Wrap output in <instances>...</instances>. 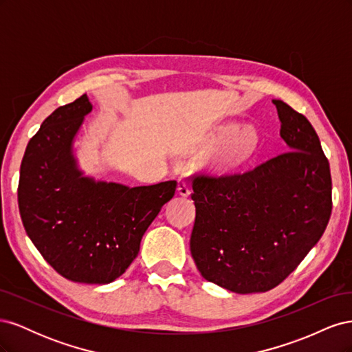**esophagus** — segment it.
<instances>
[{
	"instance_id": "esophagus-1",
	"label": "esophagus",
	"mask_w": 352,
	"mask_h": 352,
	"mask_svg": "<svg viewBox=\"0 0 352 352\" xmlns=\"http://www.w3.org/2000/svg\"><path fill=\"white\" fill-rule=\"evenodd\" d=\"M177 192L182 197H189L190 195V186L189 182L184 177L177 179Z\"/></svg>"
}]
</instances>
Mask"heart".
Wrapping results in <instances>:
<instances>
[{
    "label": "heart",
    "instance_id": "obj_1",
    "mask_svg": "<svg viewBox=\"0 0 352 352\" xmlns=\"http://www.w3.org/2000/svg\"><path fill=\"white\" fill-rule=\"evenodd\" d=\"M257 144L258 132L251 126L242 127V129H238L232 133L225 148V153H223V157L229 163L239 162V160L248 157L257 148Z\"/></svg>",
    "mask_w": 352,
    "mask_h": 352
}]
</instances>
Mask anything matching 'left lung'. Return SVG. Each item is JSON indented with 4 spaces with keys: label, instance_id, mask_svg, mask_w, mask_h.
I'll return each instance as SVG.
<instances>
[{
    "label": "left lung",
    "instance_id": "left-lung-1",
    "mask_svg": "<svg viewBox=\"0 0 352 352\" xmlns=\"http://www.w3.org/2000/svg\"><path fill=\"white\" fill-rule=\"evenodd\" d=\"M273 104L289 151L242 173L190 176V254L202 278L236 294L282 283L332 214V177L314 127L286 102Z\"/></svg>",
    "mask_w": 352,
    "mask_h": 352
}]
</instances>
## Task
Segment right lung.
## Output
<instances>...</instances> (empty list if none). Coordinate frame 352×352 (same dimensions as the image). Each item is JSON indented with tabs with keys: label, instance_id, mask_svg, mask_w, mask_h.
<instances>
[{
	"label": "right lung",
	"instance_id": "obj_1",
	"mask_svg": "<svg viewBox=\"0 0 352 352\" xmlns=\"http://www.w3.org/2000/svg\"><path fill=\"white\" fill-rule=\"evenodd\" d=\"M91 110L83 94L47 117L26 146L17 199L28 236L52 269L72 282L105 285L138 257L177 184L127 188L83 177L72 142Z\"/></svg>",
	"mask_w": 352,
	"mask_h": 352
}]
</instances>
